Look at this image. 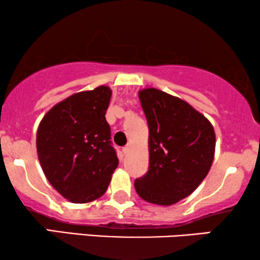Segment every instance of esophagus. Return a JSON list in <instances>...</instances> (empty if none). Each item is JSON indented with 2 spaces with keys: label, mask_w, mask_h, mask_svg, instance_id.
<instances>
[{
  "label": "esophagus",
  "mask_w": 260,
  "mask_h": 260,
  "mask_svg": "<svg viewBox=\"0 0 260 260\" xmlns=\"http://www.w3.org/2000/svg\"><path fill=\"white\" fill-rule=\"evenodd\" d=\"M122 151H123L124 155H126L127 152L130 151V145H125V147H124V148L122 149Z\"/></svg>",
  "instance_id": "34e87169"
}]
</instances>
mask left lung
<instances>
[{
  "label": "left lung",
  "mask_w": 260,
  "mask_h": 260,
  "mask_svg": "<svg viewBox=\"0 0 260 260\" xmlns=\"http://www.w3.org/2000/svg\"><path fill=\"white\" fill-rule=\"evenodd\" d=\"M138 94L149 126V170L135 180V189L151 204H176L207 176L214 158V129L182 99L156 88Z\"/></svg>",
  "instance_id": "obj_1"
}]
</instances>
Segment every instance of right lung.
Instances as JSON below:
<instances>
[{"label":"right lung","mask_w":260,"mask_h":260,"mask_svg":"<svg viewBox=\"0 0 260 260\" xmlns=\"http://www.w3.org/2000/svg\"><path fill=\"white\" fill-rule=\"evenodd\" d=\"M110 98L108 86L79 92L53 106L39 125L41 168L49 183L74 204L101 198L118 166L105 118Z\"/></svg>","instance_id":"add662e5"}]
</instances>
